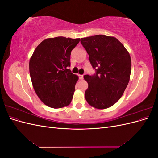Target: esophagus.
Instances as JSON below:
<instances>
[{"mask_svg": "<svg viewBox=\"0 0 158 158\" xmlns=\"http://www.w3.org/2000/svg\"><path fill=\"white\" fill-rule=\"evenodd\" d=\"M78 76H79V79L80 80H82L84 78V75L83 74H79Z\"/></svg>", "mask_w": 158, "mask_h": 158, "instance_id": "34e87169", "label": "esophagus"}]
</instances>
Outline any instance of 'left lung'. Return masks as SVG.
<instances>
[{"mask_svg":"<svg viewBox=\"0 0 158 158\" xmlns=\"http://www.w3.org/2000/svg\"><path fill=\"white\" fill-rule=\"evenodd\" d=\"M80 41L96 70L94 75L84 76L88 84L85 98L96 109L111 107L121 98L130 80V54L114 37L97 35L81 38Z\"/></svg>","mask_w":158,"mask_h":158,"instance_id":"8db88e82","label":"left lung"}]
</instances>
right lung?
I'll list each match as a JSON object with an SVG mask.
<instances>
[{
    "instance_id": "obj_1",
    "label": "right lung",
    "mask_w": 158,
    "mask_h": 158,
    "mask_svg": "<svg viewBox=\"0 0 158 158\" xmlns=\"http://www.w3.org/2000/svg\"><path fill=\"white\" fill-rule=\"evenodd\" d=\"M80 38L56 37L41 42L30 60L33 89L41 101L51 108L68 106L73 98L78 76L71 73V51Z\"/></svg>"
}]
</instances>
